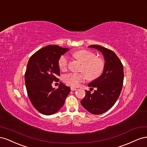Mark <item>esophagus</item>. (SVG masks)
<instances>
[{
	"instance_id": "obj_1",
	"label": "esophagus",
	"mask_w": 147,
	"mask_h": 147,
	"mask_svg": "<svg viewBox=\"0 0 147 147\" xmlns=\"http://www.w3.org/2000/svg\"><path fill=\"white\" fill-rule=\"evenodd\" d=\"M71 90H72V91H74V90H77V89H76V88H75V87H71Z\"/></svg>"
}]
</instances>
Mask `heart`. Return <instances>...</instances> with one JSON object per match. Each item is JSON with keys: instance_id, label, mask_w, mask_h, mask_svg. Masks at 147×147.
<instances>
[{"instance_id": "1", "label": "heart", "mask_w": 147, "mask_h": 147, "mask_svg": "<svg viewBox=\"0 0 147 147\" xmlns=\"http://www.w3.org/2000/svg\"><path fill=\"white\" fill-rule=\"evenodd\" d=\"M73 57L82 64L81 71L84 74L69 73L63 77V80L66 84L74 87L79 86L85 79L86 77L89 80L98 78L103 73L105 63L101 58L96 57L95 54L89 50H81L73 53ZM68 65V58L62 55L58 60V66L61 70L65 71Z\"/></svg>"}]
</instances>
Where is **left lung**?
Masks as SVG:
<instances>
[{
    "label": "left lung",
    "mask_w": 147,
    "mask_h": 147,
    "mask_svg": "<svg viewBox=\"0 0 147 147\" xmlns=\"http://www.w3.org/2000/svg\"><path fill=\"white\" fill-rule=\"evenodd\" d=\"M102 53L105 60L103 73L90 82V89L97 88L93 93L86 90V96L81 102L87 111L94 115H100L114 105L122 90L124 80L123 65L112 50L98 45L89 46Z\"/></svg>",
    "instance_id": "left-lung-1"
}]
</instances>
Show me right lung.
Returning a JSON list of instances; mask_svg holds the SVG:
<instances>
[{
    "mask_svg": "<svg viewBox=\"0 0 147 147\" xmlns=\"http://www.w3.org/2000/svg\"><path fill=\"white\" fill-rule=\"evenodd\" d=\"M69 49L49 45L39 49L30 57L24 74L25 84L29 100L40 113L51 115L63 106L70 92L69 87L60 82L55 89L53 81H59L58 60Z\"/></svg>",
    "mask_w": 147,
    "mask_h": 147,
    "instance_id": "right-lung-1",
    "label": "right lung"
}]
</instances>
